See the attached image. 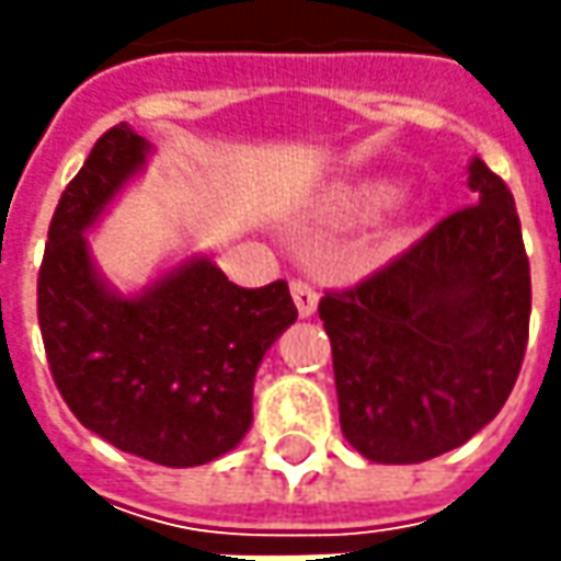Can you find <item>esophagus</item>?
Here are the masks:
<instances>
[{"mask_svg": "<svg viewBox=\"0 0 561 561\" xmlns=\"http://www.w3.org/2000/svg\"><path fill=\"white\" fill-rule=\"evenodd\" d=\"M290 293L299 314H302V318H312L314 309H318V290H314L312 284H309V280H302V277H293Z\"/></svg>", "mask_w": 561, "mask_h": 561, "instance_id": "obj_1", "label": "esophagus"}]
</instances>
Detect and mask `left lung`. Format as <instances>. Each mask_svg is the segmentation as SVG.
<instances>
[{
  "instance_id": "left-lung-1",
  "label": "left lung",
  "mask_w": 561,
  "mask_h": 561,
  "mask_svg": "<svg viewBox=\"0 0 561 561\" xmlns=\"http://www.w3.org/2000/svg\"><path fill=\"white\" fill-rule=\"evenodd\" d=\"M468 186L478 203L318 302L343 437L371 462H427L462 446L500 415L522 371L530 324L522 221L481 159Z\"/></svg>"
}]
</instances>
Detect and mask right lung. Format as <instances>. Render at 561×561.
<instances>
[{
  "mask_svg": "<svg viewBox=\"0 0 561 561\" xmlns=\"http://www.w3.org/2000/svg\"><path fill=\"white\" fill-rule=\"evenodd\" d=\"M149 142L115 124L55 205L36 277V314L55 387L83 427L168 468L230 453L252 421V383L296 321L287 280L237 287L190 259L140 296L99 280L83 230L112 203Z\"/></svg>",
  "mask_w": 561,
  "mask_h": 561,
  "instance_id": "1",
  "label": "right lung"
}]
</instances>
